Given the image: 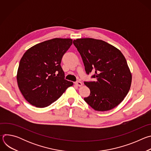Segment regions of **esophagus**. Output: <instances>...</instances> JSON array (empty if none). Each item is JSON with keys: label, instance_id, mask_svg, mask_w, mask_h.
<instances>
[{"label": "esophagus", "instance_id": "1", "mask_svg": "<svg viewBox=\"0 0 151 151\" xmlns=\"http://www.w3.org/2000/svg\"><path fill=\"white\" fill-rule=\"evenodd\" d=\"M75 84L77 86H78V87H81V86H82V83L80 81H78V82H76L75 83Z\"/></svg>", "mask_w": 151, "mask_h": 151}]
</instances>
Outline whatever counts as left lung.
<instances>
[{
	"mask_svg": "<svg viewBox=\"0 0 151 151\" xmlns=\"http://www.w3.org/2000/svg\"><path fill=\"white\" fill-rule=\"evenodd\" d=\"M88 75L96 81L85 82L90 94L84 98L97 111H107L120 104L130 89L132 75L126 59L114 46L103 40L81 38L73 40Z\"/></svg>",
	"mask_w": 151,
	"mask_h": 151,
	"instance_id": "8db88e82",
	"label": "left lung"
}]
</instances>
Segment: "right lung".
<instances>
[{
	"label": "right lung",
	"instance_id": "right-lung-1",
	"mask_svg": "<svg viewBox=\"0 0 151 151\" xmlns=\"http://www.w3.org/2000/svg\"><path fill=\"white\" fill-rule=\"evenodd\" d=\"M72 39L54 38L37 44L21 58L17 74L18 88L24 99L37 107L54 103L73 85L64 79L61 61Z\"/></svg>",
	"mask_w": 151,
	"mask_h": 151
}]
</instances>
